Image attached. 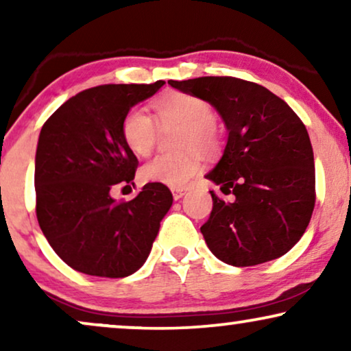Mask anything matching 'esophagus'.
Segmentation results:
<instances>
[{
    "label": "esophagus",
    "instance_id": "obj_1",
    "mask_svg": "<svg viewBox=\"0 0 351 351\" xmlns=\"http://www.w3.org/2000/svg\"><path fill=\"white\" fill-rule=\"evenodd\" d=\"M186 189H172V196H174V199L177 201V199H180L182 196H184L185 193H186Z\"/></svg>",
    "mask_w": 351,
    "mask_h": 351
}]
</instances>
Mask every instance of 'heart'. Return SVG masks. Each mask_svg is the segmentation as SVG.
<instances>
[{
    "mask_svg": "<svg viewBox=\"0 0 351 351\" xmlns=\"http://www.w3.org/2000/svg\"><path fill=\"white\" fill-rule=\"evenodd\" d=\"M158 123L161 126H180L179 148L196 147L210 150L217 142L214 128V110L204 99L190 94H171L155 102ZM123 141L136 156H147L156 141V124L148 113L132 108L121 124ZM199 169L193 150L179 155H160L142 165L138 176L147 184H161L182 189Z\"/></svg>",
    "mask_w": 351,
    "mask_h": 351,
    "instance_id": "heart-1",
    "label": "heart"
}]
</instances>
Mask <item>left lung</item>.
Returning a JSON list of instances; mask_svg holds the SVG:
<instances>
[{
	"label": "left lung",
	"mask_w": 351,
	"mask_h": 351,
	"mask_svg": "<svg viewBox=\"0 0 351 351\" xmlns=\"http://www.w3.org/2000/svg\"><path fill=\"white\" fill-rule=\"evenodd\" d=\"M204 99L227 128L222 158L204 177L214 191L201 227L219 261L251 267L285 256L308 227L315 208V160L308 132L285 100L261 84L232 76L167 81Z\"/></svg>",
	"instance_id": "left-lung-1"
}]
</instances>
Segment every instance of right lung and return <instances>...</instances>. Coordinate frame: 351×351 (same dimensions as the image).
<instances>
[{
  "instance_id": "right-lung-1",
  "label": "right lung",
  "mask_w": 351,
  "mask_h": 351,
  "mask_svg": "<svg viewBox=\"0 0 351 351\" xmlns=\"http://www.w3.org/2000/svg\"><path fill=\"white\" fill-rule=\"evenodd\" d=\"M162 84L86 89L41 128L35 156L38 223L57 256L76 271L124 278L152 251L172 206L169 189L147 184L131 201H117L112 189L132 184L138 165L123 141V119Z\"/></svg>"
}]
</instances>
